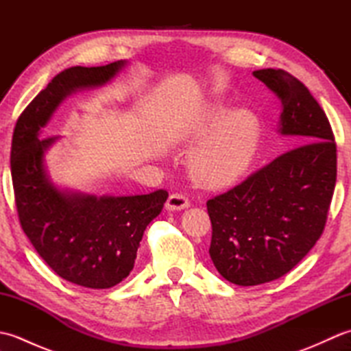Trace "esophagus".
I'll return each mask as SVG.
<instances>
[{
	"mask_svg": "<svg viewBox=\"0 0 351 351\" xmlns=\"http://www.w3.org/2000/svg\"><path fill=\"white\" fill-rule=\"evenodd\" d=\"M190 206V200L185 197L181 193H175V195H170L167 202H166V208L169 211H181L185 210V208Z\"/></svg>",
	"mask_w": 351,
	"mask_h": 351,
	"instance_id": "esophagus-1",
	"label": "esophagus"
}]
</instances>
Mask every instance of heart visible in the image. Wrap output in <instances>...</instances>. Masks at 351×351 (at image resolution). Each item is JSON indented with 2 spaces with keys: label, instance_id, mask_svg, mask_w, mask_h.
<instances>
[{
  "label": "heart",
  "instance_id": "1",
  "mask_svg": "<svg viewBox=\"0 0 351 351\" xmlns=\"http://www.w3.org/2000/svg\"><path fill=\"white\" fill-rule=\"evenodd\" d=\"M205 135L190 154V173L205 187H221L252 166L261 141V122L247 108H235L226 114V108L211 106L187 126L182 140L195 141Z\"/></svg>",
  "mask_w": 351,
  "mask_h": 351
}]
</instances>
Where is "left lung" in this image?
Returning <instances> with one entry per match:
<instances>
[{"label":"left lung","mask_w":351,"mask_h":351,"mask_svg":"<svg viewBox=\"0 0 351 351\" xmlns=\"http://www.w3.org/2000/svg\"><path fill=\"white\" fill-rule=\"evenodd\" d=\"M253 77L278 95V132L295 147L206 202L213 264L241 287L279 279L308 255L323 234L337 182L333 132L308 87L282 69Z\"/></svg>","instance_id":"1"}]
</instances>
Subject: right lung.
Instances as JSON below:
<instances>
[{
	"label": "right lung",
	"instance_id": "obj_1",
	"mask_svg": "<svg viewBox=\"0 0 351 351\" xmlns=\"http://www.w3.org/2000/svg\"><path fill=\"white\" fill-rule=\"evenodd\" d=\"M128 62L98 68L73 66L51 80L14 126L12 181L21 226L37 253L60 278L80 287L106 289L132 270L146 226L169 195L96 196L52 182L45 155L60 138L43 137L58 106L78 90L107 84Z\"/></svg>",
	"mask_w": 351,
	"mask_h": 351
}]
</instances>
